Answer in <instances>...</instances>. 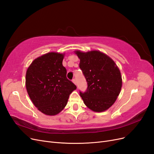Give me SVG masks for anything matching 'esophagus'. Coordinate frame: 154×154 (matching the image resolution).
<instances>
[{
  "label": "esophagus",
  "mask_w": 154,
  "mask_h": 154,
  "mask_svg": "<svg viewBox=\"0 0 154 154\" xmlns=\"http://www.w3.org/2000/svg\"><path fill=\"white\" fill-rule=\"evenodd\" d=\"M72 82L74 83V84H76V81L75 79H72Z\"/></svg>",
  "instance_id": "34e87169"
}]
</instances>
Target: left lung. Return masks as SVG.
Instances as JSON below:
<instances>
[{
    "instance_id": "obj_1",
    "label": "left lung",
    "mask_w": 154,
    "mask_h": 154,
    "mask_svg": "<svg viewBox=\"0 0 154 154\" xmlns=\"http://www.w3.org/2000/svg\"><path fill=\"white\" fill-rule=\"evenodd\" d=\"M74 53L80 60V68L88 85L85 92H80L83 102L92 111H105L114 103L122 87L119 68L112 59L99 51Z\"/></svg>"
}]
</instances>
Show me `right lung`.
<instances>
[{"label":"right lung","mask_w":154,"mask_h":154,"mask_svg":"<svg viewBox=\"0 0 154 154\" xmlns=\"http://www.w3.org/2000/svg\"><path fill=\"white\" fill-rule=\"evenodd\" d=\"M64 54L51 52L33 60L27 70L26 87L32 103L45 115L54 116L66 106L76 86L66 77Z\"/></svg>","instance_id":"obj_1"}]
</instances>
